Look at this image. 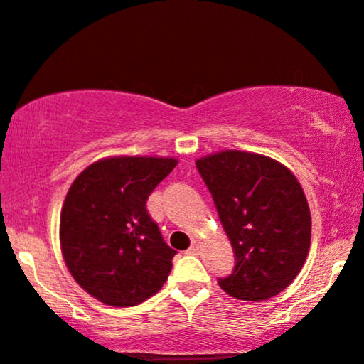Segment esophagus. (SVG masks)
<instances>
[{
    "label": "esophagus",
    "mask_w": 364,
    "mask_h": 364,
    "mask_svg": "<svg viewBox=\"0 0 364 364\" xmlns=\"http://www.w3.org/2000/svg\"><path fill=\"white\" fill-rule=\"evenodd\" d=\"M186 252H188V254H198V252H200V246H198V242H193V244H191L190 249H188Z\"/></svg>",
    "instance_id": "obj_1"
}]
</instances>
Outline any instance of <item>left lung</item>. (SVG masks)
Returning <instances> with one entry per match:
<instances>
[{
	"label": "left lung",
	"mask_w": 364,
	"mask_h": 364,
	"mask_svg": "<svg viewBox=\"0 0 364 364\" xmlns=\"http://www.w3.org/2000/svg\"><path fill=\"white\" fill-rule=\"evenodd\" d=\"M235 254L218 284L234 299L282 293L309 256L312 218L304 188L287 166L256 152H213L196 159Z\"/></svg>",
	"instance_id": "1"
}]
</instances>
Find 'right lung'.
<instances>
[{
	"label": "right lung",
	"instance_id": "right-lung-1",
	"mask_svg": "<svg viewBox=\"0 0 364 364\" xmlns=\"http://www.w3.org/2000/svg\"><path fill=\"white\" fill-rule=\"evenodd\" d=\"M176 164V157H105L69 188L60 251L76 283L102 304L134 307L168 279L176 251L164 242L146 201Z\"/></svg>",
	"mask_w": 364,
	"mask_h": 364
}]
</instances>
